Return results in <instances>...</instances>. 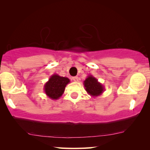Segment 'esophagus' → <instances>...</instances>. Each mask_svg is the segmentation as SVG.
<instances>
[{"label":"esophagus","instance_id":"34e87169","mask_svg":"<svg viewBox=\"0 0 150 150\" xmlns=\"http://www.w3.org/2000/svg\"><path fill=\"white\" fill-rule=\"evenodd\" d=\"M72 79L73 81H78V77H72Z\"/></svg>","mask_w":150,"mask_h":150}]
</instances>
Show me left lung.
<instances>
[{
    "instance_id": "8db88e82",
    "label": "left lung",
    "mask_w": 150,
    "mask_h": 150,
    "mask_svg": "<svg viewBox=\"0 0 150 150\" xmlns=\"http://www.w3.org/2000/svg\"><path fill=\"white\" fill-rule=\"evenodd\" d=\"M83 85L87 93L93 97L100 96L105 91L104 85L98 82L97 79L91 75H88L83 82Z\"/></svg>"
}]
</instances>
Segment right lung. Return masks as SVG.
<instances>
[{"label": "right lung", "mask_w": 150, "mask_h": 150, "mask_svg": "<svg viewBox=\"0 0 150 150\" xmlns=\"http://www.w3.org/2000/svg\"><path fill=\"white\" fill-rule=\"evenodd\" d=\"M69 83L70 80L67 77H61L57 74L52 75L44 85V90L45 95L52 100L59 99Z\"/></svg>", "instance_id": "1"}]
</instances>
